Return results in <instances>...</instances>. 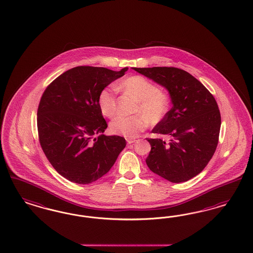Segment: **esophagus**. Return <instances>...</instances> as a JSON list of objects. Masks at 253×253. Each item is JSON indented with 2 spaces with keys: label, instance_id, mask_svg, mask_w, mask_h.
I'll use <instances>...</instances> for the list:
<instances>
[{
  "label": "esophagus",
  "instance_id": "1",
  "mask_svg": "<svg viewBox=\"0 0 253 253\" xmlns=\"http://www.w3.org/2000/svg\"><path fill=\"white\" fill-rule=\"evenodd\" d=\"M126 141H127V144H132L133 142H135V141H136V139H126Z\"/></svg>",
  "mask_w": 253,
  "mask_h": 253
}]
</instances>
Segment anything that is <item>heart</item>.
Segmentation results:
<instances>
[{"label": "heart", "mask_w": 253, "mask_h": 253, "mask_svg": "<svg viewBox=\"0 0 253 253\" xmlns=\"http://www.w3.org/2000/svg\"><path fill=\"white\" fill-rule=\"evenodd\" d=\"M119 88L132 94L139 100L136 112L142 113L152 123L161 121L168 113L169 100L159 87L153 82L140 75H132L125 78L118 85ZM101 114L113 117L117 109L116 89L109 85L100 91L98 98ZM148 126L146 118L141 114L118 115L113 119L110 129L117 135L127 139L136 138Z\"/></svg>", "instance_id": "1"}]
</instances>
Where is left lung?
<instances>
[{
  "label": "left lung",
  "mask_w": 253,
  "mask_h": 253,
  "mask_svg": "<svg viewBox=\"0 0 253 253\" xmlns=\"http://www.w3.org/2000/svg\"><path fill=\"white\" fill-rule=\"evenodd\" d=\"M169 90L171 110L153 129L169 136V142L149 139L146 164L152 171L171 182L196 177L214 155L219 141L220 114L211 93L193 75L175 67L133 68Z\"/></svg>",
  "instance_id": "1"
}]
</instances>
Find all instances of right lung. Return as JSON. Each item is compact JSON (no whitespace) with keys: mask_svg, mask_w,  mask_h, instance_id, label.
Segmentation results:
<instances>
[{"mask_svg":"<svg viewBox=\"0 0 253 253\" xmlns=\"http://www.w3.org/2000/svg\"><path fill=\"white\" fill-rule=\"evenodd\" d=\"M127 70L78 66L59 75L42 93L37 111L39 142L53 168L70 181H96L126 145L123 137L102 134L108 126L98 98ZM98 133L102 135L96 137Z\"/></svg>","mask_w":253,"mask_h":253,"instance_id":"add662e5","label":"right lung"}]
</instances>
